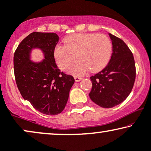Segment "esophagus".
<instances>
[{
    "mask_svg": "<svg viewBox=\"0 0 151 151\" xmlns=\"http://www.w3.org/2000/svg\"><path fill=\"white\" fill-rule=\"evenodd\" d=\"M74 79H75L76 81H79L82 79V77H79V76H75V77H74Z\"/></svg>",
    "mask_w": 151,
    "mask_h": 151,
    "instance_id": "obj_1",
    "label": "esophagus"
}]
</instances>
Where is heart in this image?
I'll list each match as a JSON object with an SVG mask.
<instances>
[{
  "mask_svg": "<svg viewBox=\"0 0 151 151\" xmlns=\"http://www.w3.org/2000/svg\"><path fill=\"white\" fill-rule=\"evenodd\" d=\"M65 45H58L54 58L61 70H65L75 58H78L68 68L74 75H81L88 70L100 71L107 65L112 51V44L107 36L97 33H76L67 37Z\"/></svg>",
  "mask_w": 151,
  "mask_h": 151,
  "instance_id": "1",
  "label": "heart"
}]
</instances>
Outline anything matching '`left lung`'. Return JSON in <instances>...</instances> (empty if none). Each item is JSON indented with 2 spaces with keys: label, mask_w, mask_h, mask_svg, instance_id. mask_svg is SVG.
Returning a JSON list of instances; mask_svg holds the SVG:
<instances>
[{
  "label": "left lung",
  "mask_w": 151,
  "mask_h": 151,
  "mask_svg": "<svg viewBox=\"0 0 151 151\" xmlns=\"http://www.w3.org/2000/svg\"><path fill=\"white\" fill-rule=\"evenodd\" d=\"M113 53L105 68L90 77L92 89L91 100L103 108H111L121 104L132 90L136 68L134 56L126 44L109 34Z\"/></svg>",
  "instance_id": "8db88e82"
}]
</instances>
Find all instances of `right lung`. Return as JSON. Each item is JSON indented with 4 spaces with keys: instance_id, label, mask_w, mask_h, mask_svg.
<instances>
[{
    "instance_id": "1",
    "label": "right lung",
    "mask_w": 151,
    "mask_h": 151,
    "mask_svg": "<svg viewBox=\"0 0 151 151\" xmlns=\"http://www.w3.org/2000/svg\"><path fill=\"white\" fill-rule=\"evenodd\" d=\"M58 39L56 33L33 32L23 40L14 54L15 81L22 98L46 115L61 113L74 83V77L60 72L56 64L53 53ZM33 48L45 53L42 62L29 60Z\"/></svg>"
}]
</instances>
